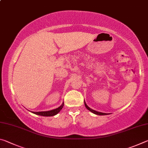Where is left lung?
<instances>
[{"label":"left lung","instance_id":"8db88e82","mask_svg":"<svg viewBox=\"0 0 148 148\" xmlns=\"http://www.w3.org/2000/svg\"><path fill=\"white\" fill-rule=\"evenodd\" d=\"M84 103H85V106H86V107L87 108V109L89 110L90 112H92V113L95 114H97V115H101V116H103V115H106V114H105V113H102V112H97V111H95V110H92L91 108H90L86 104V102H85V101H84Z\"/></svg>","mask_w":148,"mask_h":148}]
</instances>
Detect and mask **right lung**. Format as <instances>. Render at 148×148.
Returning a JSON list of instances; mask_svg holds the SVG:
<instances>
[{"instance_id":"1","label":"right lung","mask_w":148,"mask_h":148,"mask_svg":"<svg viewBox=\"0 0 148 148\" xmlns=\"http://www.w3.org/2000/svg\"><path fill=\"white\" fill-rule=\"evenodd\" d=\"M64 106V102L61 104V106H60L59 108H57L56 109L50 110V111H46V112H32L33 114H35L36 115H39V116H55L59 113L61 111V110L62 108V107Z\"/></svg>"}]
</instances>
